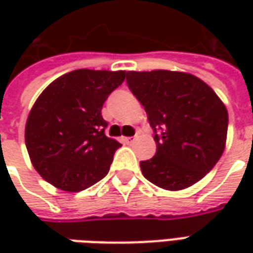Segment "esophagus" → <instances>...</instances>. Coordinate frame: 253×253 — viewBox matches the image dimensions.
Wrapping results in <instances>:
<instances>
[{"mask_svg":"<svg viewBox=\"0 0 253 253\" xmlns=\"http://www.w3.org/2000/svg\"><path fill=\"white\" fill-rule=\"evenodd\" d=\"M122 141L125 142V143H132V142L135 141V136H122Z\"/></svg>","mask_w":253,"mask_h":253,"instance_id":"1","label":"esophagus"}]
</instances>
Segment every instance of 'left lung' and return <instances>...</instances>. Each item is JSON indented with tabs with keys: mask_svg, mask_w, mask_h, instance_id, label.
Instances as JSON below:
<instances>
[{
	"mask_svg": "<svg viewBox=\"0 0 253 253\" xmlns=\"http://www.w3.org/2000/svg\"><path fill=\"white\" fill-rule=\"evenodd\" d=\"M126 83L156 132V155L141 162L142 174L170 191L196 184L225 149V104L209 84L186 72H128Z\"/></svg>",
	"mask_w": 253,
	"mask_h": 253,
	"instance_id": "8db88e82",
	"label": "left lung"
}]
</instances>
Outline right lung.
I'll list each match as a JSON object with an SVG mask.
<instances>
[{"label": "right lung", "mask_w": 253, "mask_h": 253, "mask_svg": "<svg viewBox=\"0 0 253 253\" xmlns=\"http://www.w3.org/2000/svg\"><path fill=\"white\" fill-rule=\"evenodd\" d=\"M125 77V70L79 69L57 77L36 98L25 145L47 183L77 193L105 177L121 143L105 135L101 110Z\"/></svg>", "instance_id": "add662e5"}]
</instances>
